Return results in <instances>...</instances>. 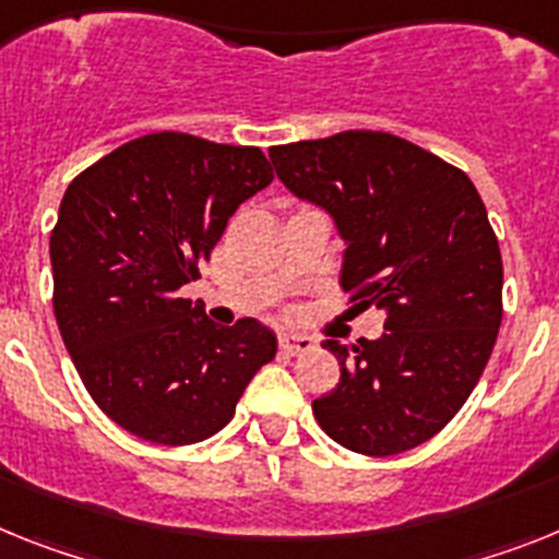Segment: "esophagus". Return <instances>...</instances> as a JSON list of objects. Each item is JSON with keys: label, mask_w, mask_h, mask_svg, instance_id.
Segmentation results:
<instances>
[{"label": "esophagus", "mask_w": 559, "mask_h": 559, "mask_svg": "<svg viewBox=\"0 0 559 559\" xmlns=\"http://www.w3.org/2000/svg\"><path fill=\"white\" fill-rule=\"evenodd\" d=\"M314 340L307 337V334H281V352L284 354H304L312 352Z\"/></svg>", "instance_id": "esophagus-1"}]
</instances>
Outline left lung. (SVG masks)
<instances>
[{"mask_svg": "<svg viewBox=\"0 0 559 559\" xmlns=\"http://www.w3.org/2000/svg\"><path fill=\"white\" fill-rule=\"evenodd\" d=\"M275 174L346 241L340 284L385 312L380 340H326L340 382L318 425L362 455L433 439L473 394L503 318V261L487 207L455 165L388 132L273 145Z\"/></svg>", "mask_w": 559, "mask_h": 559, "instance_id": "8db88e82", "label": "left lung"}]
</instances>
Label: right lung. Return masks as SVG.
<instances>
[{"mask_svg":"<svg viewBox=\"0 0 559 559\" xmlns=\"http://www.w3.org/2000/svg\"><path fill=\"white\" fill-rule=\"evenodd\" d=\"M273 179L255 145L157 132L67 188L50 236L58 329L95 405L138 439L182 448L219 433L278 352L259 320L216 326L179 298L236 207Z\"/></svg>","mask_w":559,"mask_h":559,"instance_id":"obj_1","label":"right lung"}]
</instances>
